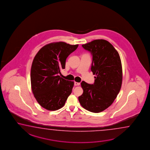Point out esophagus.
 Here are the masks:
<instances>
[{"mask_svg":"<svg viewBox=\"0 0 150 150\" xmlns=\"http://www.w3.org/2000/svg\"><path fill=\"white\" fill-rule=\"evenodd\" d=\"M74 85L75 86H80V83L77 82H74Z\"/></svg>","mask_w":150,"mask_h":150,"instance_id":"1","label":"esophagus"}]
</instances>
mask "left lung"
<instances>
[{"mask_svg":"<svg viewBox=\"0 0 150 150\" xmlns=\"http://www.w3.org/2000/svg\"><path fill=\"white\" fill-rule=\"evenodd\" d=\"M92 55L91 70L95 83L81 82L82 95L79 97L84 108L99 113L112 104L122 82V68L119 54L107 40H96L82 45Z\"/></svg>","mask_w":150,"mask_h":150,"instance_id":"obj_1","label":"left lung"}]
</instances>
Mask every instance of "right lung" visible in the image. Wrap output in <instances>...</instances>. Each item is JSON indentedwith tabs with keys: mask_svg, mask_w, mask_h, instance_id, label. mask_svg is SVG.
<instances>
[{
	"mask_svg": "<svg viewBox=\"0 0 150 150\" xmlns=\"http://www.w3.org/2000/svg\"><path fill=\"white\" fill-rule=\"evenodd\" d=\"M79 46L63 42L43 46L34 58L31 68L32 91L38 104L47 110H56L64 106L74 83L61 78L68 55Z\"/></svg>",
	"mask_w": 150,
	"mask_h": 150,
	"instance_id": "1",
	"label": "right lung"
}]
</instances>
